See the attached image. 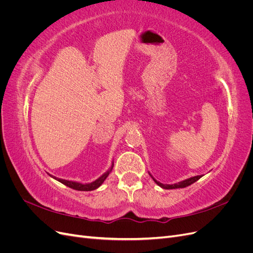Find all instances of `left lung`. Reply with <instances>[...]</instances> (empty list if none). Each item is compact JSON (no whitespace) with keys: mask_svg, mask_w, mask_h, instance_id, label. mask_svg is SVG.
I'll use <instances>...</instances> for the list:
<instances>
[{"mask_svg":"<svg viewBox=\"0 0 253 253\" xmlns=\"http://www.w3.org/2000/svg\"><path fill=\"white\" fill-rule=\"evenodd\" d=\"M150 175H151V174H150ZM202 176H203V175L194 176V177H191V178H188V179H186V180H182V181H180V182H178V183H174V185H164V183L157 181L154 177H153L152 175H151V177L153 178V180H154V181L157 183V185H158L159 187H162V188H164V189H178V188H186V187H188V186H190V185H192V183H194L196 180L200 179V178L202 177Z\"/></svg>","mask_w":253,"mask_h":253,"instance_id":"1","label":"left lung"}]
</instances>
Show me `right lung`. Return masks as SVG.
Listing matches in <instances>:
<instances>
[{
	"label": "right lung",
	"instance_id": "add662e5",
	"mask_svg": "<svg viewBox=\"0 0 253 253\" xmlns=\"http://www.w3.org/2000/svg\"><path fill=\"white\" fill-rule=\"evenodd\" d=\"M113 166H114V165H112L111 169H110L108 172H106V173H104V174L101 176V177H99L98 179H96L95 181L90 182V183H85V185H83V183H80V182H76V181H71V180H65V179H61V178L53 177V176H51V175H50V176H51V177L55 178V179H57L58 181L62 182L63 185H65V186H67V187H70V188H72V189H74V190H78V191H91V190H95V189L99 188V187H100V186L102 185V182L105 180V178L108 177L109 174L112 172Z\"/></svg>",
	"mask_w": 253,
	"mask_h": 253
}]
</instances>
